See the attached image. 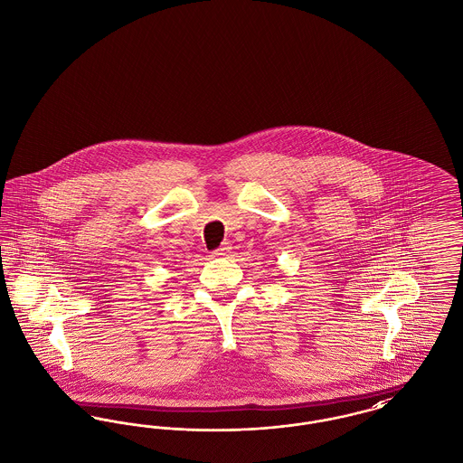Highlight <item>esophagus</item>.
<instances>
[{
  "mask_svg": "<svg viewBox=\"0 0 463 463\" xmlns=\"http://www.w3.org/2000/svg\"><path fill=\"white\" fill-rule=\"evenodd\" d=\"M231 253V244L229 242H223L219 250H215L213 251V257H217V259H223V257H227Z\"/></svg>",
  "mask_w": 463,
  "mask_h": 463,
  "instance_id": "1",
  "label": "esophagus"
}]
</instances>
